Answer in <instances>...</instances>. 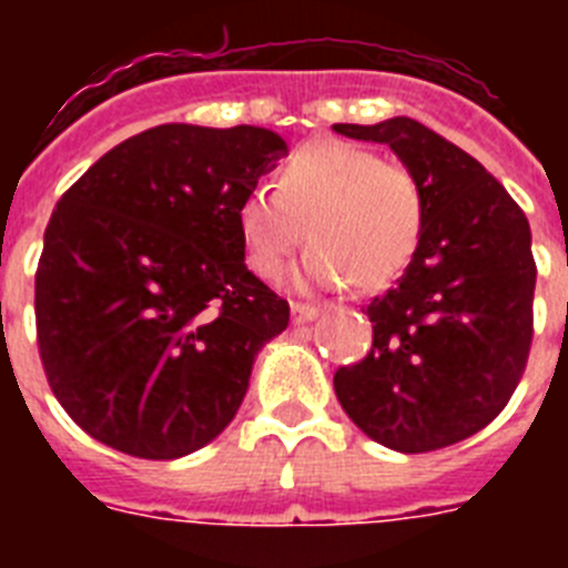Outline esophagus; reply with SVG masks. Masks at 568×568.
Wrapping results in <instances>:
<instances>
[{"label":"esophagus","instance_id":"esophagus-1","mask_svg":"<svg viewBox=\"0 0 568 568\" xmlns=\"http://www.w3.org/2000/svg\"><path fill=\"white\" fill-rule=\"evenodd\" d=\"M318 315V306H312V303H303V301H292V318L294 324H306Z\"/></svg>","mask_w":568,"mask_h":568}]
</instances>
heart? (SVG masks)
I'll use <instances>...</instances> for the list:
<instances>
[{"label": "heart", "mask_w": 568, "mask_h": 568, "mask_svg": "<svg viewBox=\"0 0 568 568\" xmlns=\"http://www.w3.org/2000/svg\"><path fill=\"white\" fill-rule=\"evenodd\" d=\"M244 262L262 280H280L303 241V280L383 288L404 274L424 230V194L400 162L345 141L297 146L274 180L253 185L235 209Z\"/></svg>", "instance_id": "b5f03b06"}]
</instances>
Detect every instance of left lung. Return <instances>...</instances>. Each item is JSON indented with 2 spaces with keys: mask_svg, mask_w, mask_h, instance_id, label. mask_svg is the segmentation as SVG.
I'll return each mask as SVG.
<instances>
[{
  "mask_svg": "<svg viewBox=\"0 0 568 568\" xmlns=\"http://www.w3.org/2000/svg\"><path fill=\"white\" fill-rule=\"evenodd\" d=\"M338 135L388 144L424 194V230L395 288L365 306L372 351L333 377L365 436L404 454L484 430L519 386L534 342L530 226L501 182L413 118Z\"/></svg>",
  "mask_w": 568,
  "mask_h": 568,
  "instance_id": "1",
  "label": "left lung"
}]
</instances>
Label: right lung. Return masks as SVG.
I'll return each instance as SVG.
<instances>
[{
    "label": "right lung",
    "mask_w": 568,
    "mask_h": 568,
    "mask_svg": "<svg viewBox=\"0 0 568 568\" xmlns=\"http://www.w3.org/2000/svg\"><path fill=\"white\" fill-rule=\"evenodd\" d=\"M285 155L271 129L164 123L61 194L34 274L52 395L102 445L141 459L203 448L239 413L288 303L244 265L235 209Z\"/></svg>",
    "instance_id": "obj_1"
}]
</instances>
